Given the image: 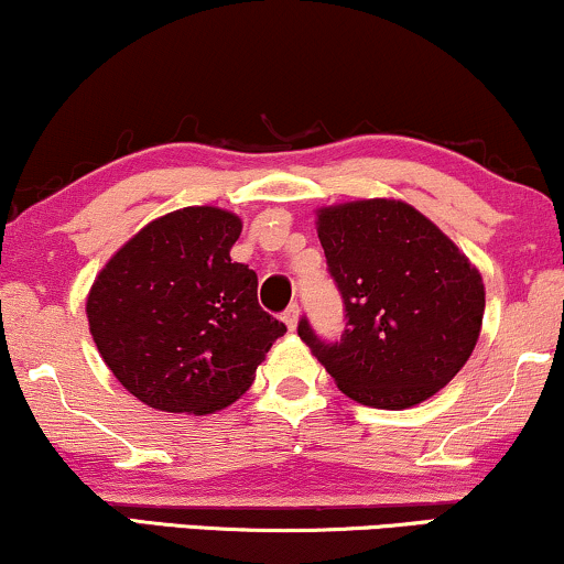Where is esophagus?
Segmentation results:
<instances>
[{"instance_id":"34e87169","label":"esophagus","mask_w":564,"mask_h":564,"mask_svg":"<svg viewBox=\"0 0 564 564\" xmlns=\"http://www.w3.org/2000/svg\"><path fill=\"white\" fill-rule=\"evenodd\" d=\"M283 323L289 325V330H296V323H300V304H291V307L283 312Z\"/></svg>"}]
</instances>
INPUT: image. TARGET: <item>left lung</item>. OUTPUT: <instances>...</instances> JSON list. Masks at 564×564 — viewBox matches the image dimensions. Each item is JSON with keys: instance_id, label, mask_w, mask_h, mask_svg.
Returning <instances> with one entry per match:
<instances>
[{"instance_id": "left-lung-1", "label": "left lung", "mask_w": 564, "mask_h": 564, "mask_svg": "<svg viewBox=\"0 0 564 564\" xmlns=\"http://www.w3.org/2000/svg\"><path fill=\"white\" fill-rule=\"evenodd\" d=\"M317 236L347 328L328 341L302 317L296 330L338 389L378 410H404L444 389L484 323L478 270L404 202L325 207Z\"/></svg>"}]
</instances>
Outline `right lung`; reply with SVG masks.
<instances>
[{"label": "right lung", "mask_w": 564, "mask_h": 564, "mask_svg": "<svg viewBox=\"0 0 564 564\" xmlns=\"http://www.w3.org/2000/svg\"><path fill=\"white\" fill-rule=\"evenodd\" d=\"M241 220L183 207L105 264L86 302L112 376L162 412L207 415L241 397L286 325L257 302V273L230 260Z\"/></svg>", "instance_id": "1"}]
</instances>
